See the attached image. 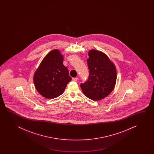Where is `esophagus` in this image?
<instances>
[{
  "label": "esophagus",
  "mask_w": 154,
  "mask_h": 154,
  "mask_svg": "<svg viewBox=\"0 0 154 154\" xmlns=\"http://www.w3.org/2000/svg\"><path fill=\"white\" fill-rule=\"evenodd\" d=\"M78 78H73L72 79V81H74V82H76L78 80Z\"/></svg>",
  "instance_id": "1"
}]
</instances>
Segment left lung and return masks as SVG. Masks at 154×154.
Segmentation results:
<instances>
[{"mask_svg": "<svg viewBox=\"0 0 154 154\" xmlns=\"http://www.w3.org/2000/svg\"><path fill=\"white\" fill-rule=\"evenodd\" d=\"M88 78L80 84V87L87 97L100 100L107 96L115 88L116 69L108 57L102 52L92 49L88 52Z\"/></svg>", "mask_w": 154, "mask_h": 154, "instance_id": "left-lung-1", "label": "left lung"}]
</instances>
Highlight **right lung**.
Returning <instances> with one entry per match:
<instances>
[{
	"mask_svg": "<svg viewBox=\"0 0 154 154\" xmlns=\"http://www.w3.org/2000/svg\"><path fill=\"white\" fill-rule=\"evenodd\" d=\"M63 61L59 51L54 49L46 55L34 74L36 90L45 98H56L62 95L72 80Z\"/></svg>",
	"mask_w": 154,
	"mask_h": 154,
	"instance_id": "add662e5",
	"label": "right lung"
}]
</instances>
